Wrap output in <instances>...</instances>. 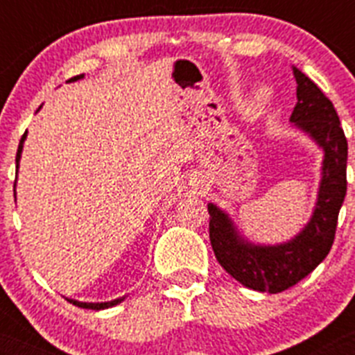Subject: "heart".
I'll use <instances>...</instances> for the list:
<instances>
[{
    "label": "heart",
    "mask_w": 355,
    "mask_h": 355,
    "mask_svg": "<svg viewBox=\"0 0 355 355\" xmlns=\"http://www.w3.org/2000/svg\"><path fill=\"white\" fill-rule=\"evenodd\" d=\"M268 99H270V90L266 89V87H259V89L254 92V103H256V105H265Z\"/></svg>",
    "instance_id": "1"
}]
</instances>
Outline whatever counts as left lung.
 Listing matches in <instances>:
<instances>
[{"mask_svg": "<svg viewBox=\"0 0 355 355\" xmlns=\"http://www.w3.org/2000/svg\"><path fill=\"white\" fill-rule=\"evenodd\" d=\"M297 105L290 122L322 149V168L309 220L281 243H254L241 234L227 211L209 202V240L216 261L245 288L281 293L311 274L334 241L338 213L347 193L349 146L336 110L322 90L293 65Z\"/></svg>", "mask_w": 355, "mask_h": 355, "instance_id": "1", "label": "left lung"}]
</instances>
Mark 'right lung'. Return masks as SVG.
Segmentation results:
<instances>
[{
    "label": "right lung",
    "mask_w": 355,
    "mask_h": 355,
    "mask_svg": "<svg viewBox=\"0 0 355 355\" xmlns=\"http://www.w3.org/2000/svg\"><path fill=\"white\" fill-rule=\"evenodd\" d=\"M85 74H80V76H74L72 80H69V83L71 81H78L81 80ZM42 108V106H39V110ZM24 140H26V133L23 135V139H21V142H19V147H17V156H15V168L19 171V162H21V155H23V147H24ZM17 181V180H15ZM14 192H15V184H14ZM15 196V193H14ZM126 299V295L124 297H119V299H114V300H108V302H81V300H74V299H67L69 302L74 304V306L78 307H83V309H94V311H99V309H108V307H114L117 306V304H121L122 300Z\"/></svg>",
    "instance_id": "1"
}]
</instances>
